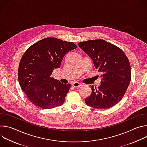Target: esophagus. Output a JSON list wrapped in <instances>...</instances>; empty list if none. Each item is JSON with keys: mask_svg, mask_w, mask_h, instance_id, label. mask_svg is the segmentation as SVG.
Listing matches in <instances>:
<instances>
[{"mask_svg": "<svg viewBox=\"0 0 147 147\" xmlns=\"http://www.w3.org/2000/svg\"><path fill=\"white\" fill-rule=\"evenodd\" d=\"M81 84H80V83H79V82H74L73 84V87H80V86H81Z\"/></svg>", "mask_w": 147, "mask_h": 147, "instance_id": "obj_1", "label": "esophagus"}]
</instances>
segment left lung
Here are the masks:
<instances>
[{
	"label": "left lung",
	"mask_w": 147,
	"mask_h": 147,
	"mask_svg": "<svg viewBox=\"0 0 147 147\" xmlns=\"http://www.w3.org/2000/svg\"><path fill=\"white\" fill-rule=\"evenodd\" d=\"M78 46L103 74L100 86L91 87L92 92L86 98V103L95 109L113 107L123 98L130 82L131 67L128 57L120 48L103 39L81 42Z\"/></svg>",
	"instance_id": "left-lung-1"
}]
</instances>
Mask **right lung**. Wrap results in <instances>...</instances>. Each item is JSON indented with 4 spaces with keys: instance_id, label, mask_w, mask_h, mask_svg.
Listing matches in <instances>:
<instances>
[{
    "instance_id": "1",
    "label": "right lung",
    "mask_w": 147,
    "mask_h": 147,
    "mask_svg": "<svg viewBox=\"0 0 147 147\" xmlns=\"http://www.w3.org/2000/svg\"><path fill=\"white\" fill-rule=\"evenodd\" d=\"M77 47L71 42L45 38L30 47L20 60L18 78L30 101L42 109H51L64 103L71 87L51 77L59 68L65 55Z\"/></svg>"
}]
</instances>
